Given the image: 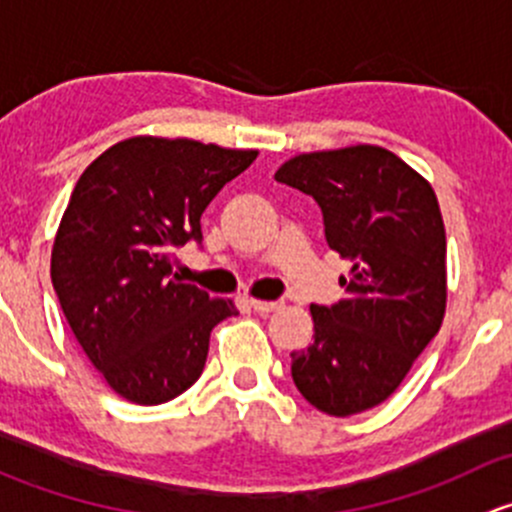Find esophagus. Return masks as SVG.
Here are the masks:
<instances>
[{"instance_id": "34e87169", "label": "esophagus", "mask_w": 512, "mask_h": 512, "mask_svg": "<svg viewBox=\"0 0 512 512\" xmlns=\"http://www.w3.org/2000/svg\"><path fill=\"white\" fill-rule=\"evenodd\" d=\"M250 307L260 314H270L282 307V302H265V299H250Z\"/></svg>"}]
</instances>
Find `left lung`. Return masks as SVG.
<instances>
[{"label": "left lung", "instance_id": "left-lung-1", "mask_svg": "<svg viewBox=\"0 0 512 512\" xmlns=\"http://www.w3.org/2000/svg\"><path fill=\"white\" fill-rule=\"evenodd\" d=\"M277 183L312 195L324 237L352 262L344 297L312 304L314 342L292 352L299 394L329 416L389 399L446 314V230L423 175L379 146L302 153Z\"/></svg>", "mask_w": 512, "mask_h": 512}]
</instances>
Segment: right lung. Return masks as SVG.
I'll list each match as a JSON object with an SVG mask.
<instances>
[{"instance_id": "1", "label": "right lung", "mask_w": 512, "mask_h": 512, "mask_svg": "<svg viewBox=\"0 0 512 512\" xmlns=\"http://www.w3.org/2000/svg\"><path fill=\"white\" fill-rule=\"evenodd\" d=\"M257 151L136 136L81 173L51 250L71 332L106 384L156 406L195 384L215 324L237 314L173 272L175 247L203 240L200 215Z\"/></svg>"}]
</instances>
